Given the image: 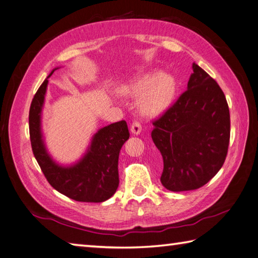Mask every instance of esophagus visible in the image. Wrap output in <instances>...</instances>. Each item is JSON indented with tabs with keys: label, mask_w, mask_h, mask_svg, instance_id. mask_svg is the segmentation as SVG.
Listing matches in <instances>:
<instances>
[{
	"label": "esophagus",
	"mask_w": 258,
	"mask_h": 258,
	"mask_svg": "<svg viewBox=\"0 0 258 258\" xmlns=\"http://www.w3.org/2000/svg\"><path fill=\"white\" fill-rule=\"evenodd\" d=\"M142 131V125L139 123V121H133L132 125H131V132L134 135H139Z\"/></svg>",
	"instance_id": "34e87169"
}]
</instances>
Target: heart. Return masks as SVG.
Segmentation results:
<instances>
[{"label": "heart", "mask_w": 258, "mask_h": 258, "mask_svg": "<svg viewBox=\"0 0 258 258\" xmlns=\"http://www.w3.org/2000/svg\"><path fill=\"white\" fill-rule=\"evenodd\" d=\"M121 95L140 97L139 108L145 116H157L168 108L176 93L175 79L168 74H147L119 89Z\"/></svg>", "instance_id": "obj_1"}]
</instances>
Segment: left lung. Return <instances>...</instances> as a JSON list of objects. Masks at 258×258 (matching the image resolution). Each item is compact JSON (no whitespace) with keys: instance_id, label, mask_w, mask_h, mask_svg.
Here are the masks:
<instances>
[{"instance_id":"obj_1","label":"left lung","mask_w":258,"mask_h":258,"mask_svg":"<svg viewBox=\"0 0 258 258\" xmlns=\"http://www.w3.org/2000/svg\"><path fill=\"white\" fill-rule=\"evenodd\" d=\"M152 124L151 137L163 159L160 180L167 189H198L221 169L230 140L228 102L198 64L193 63L187 90Z\"/></svg>"}]
</instances>
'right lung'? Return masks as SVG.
I'll list each match as a JSON object with an SVG mask.
<instances>
[{
	"label": "right lung",
	"instance_id": "add662e5",
	"mask_svg": "<svg viewBox=\"0 0 258 258\" xmlns=\"http://www.w3.org/2000/svg\"><path fill=\"white\" fill-rule=\"evenodd\" d=\"M49 73L47 79L54 73ZM41 83L31 101L29 133L34 156L51 187L78 202L100 203L110 199L119 184L118 157L123 144L130 138L125 120L100 128L93 135L87 152L77 163L60 166L46 150L41 133L43 110L48 80Z\"/></svg>",
	"mask_w": 258,
	"mask_h": 258
}]
</instances>
